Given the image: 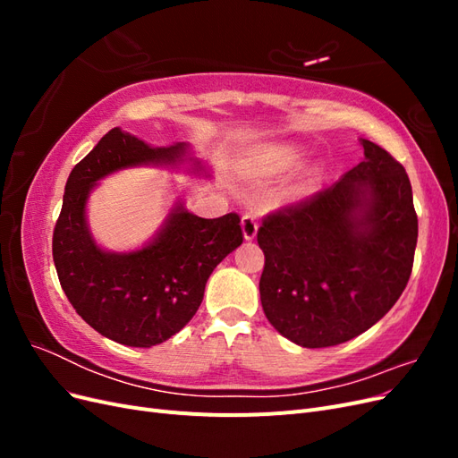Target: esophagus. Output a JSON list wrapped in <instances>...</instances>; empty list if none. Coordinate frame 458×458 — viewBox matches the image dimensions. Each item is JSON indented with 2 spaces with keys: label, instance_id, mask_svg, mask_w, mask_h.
Instances as JSON below:
<instances>
[{
  "label": "esophagus",
  "instance_id": "34e87169",
  "mask_svg": "<svg viewBox=\"0 0 458 458\" xmlns=\"http://www.w3.org/2000/svg\"><path fill=\"white\" fill-rule=\"evenodd\" d=\"M241 225H242L244 239L252 241L256 237V233H258V217L254 214H244Z\"/></svg>",
  "mask_w": 458,
  "mask_h": 458
}]
</instances>
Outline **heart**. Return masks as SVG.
Segmentation results:
<instances>
[{
    "instance_id": "b5f03b06",
    "label": "heart",
    "mask_w": 458,
    "mask_h": 458,
    "mask_svg": "<svg viewBox=\"0 0 458 458\" xmlns=\"http://www.w3.org/2000/svg\"><path fill=\"white\" fill-rule=\"evenodd\" d=\"M306 157V150L300 145L294 143H271L258 148L246 164V175L256 183H266L271 179L281 177L288 172L296 170L298 165L303 162ZM313 182V172H308L296 179L294 185L288 189L290 197H301L310 191Z\"/></svg>"
}]
</instances>
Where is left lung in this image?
Wrapping results in <instances>:
<instances>
[{"mask_svg":"<svg viewBox=\"0 0 458 458\" xmlns=\"http://www.w3.org/2000/svg\"><path fill=\"white\" fill-rule=\"evenodd\" d=\"M361 145L365 160L338 183L269 214L258 229L263 313L301 348H330L369 330L412 271L419 219L409 175L377 143Z\"/></svg>","mask_w":458,"mask_h":458,"instance_id":"obj_1","label":"left lung"}]
</instances>
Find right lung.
Instances as JSON below:
<instances>
[{
  "mask_svg": "<svg viewBox=\"0 0 458 458\" xmlns=\"http://www.w3.org/2000/svg\"><path fill=\"white\" fill-rule=\"evenodd\" d=\"M187 143L150 147L113 128L68 175L53 231V261L76 313L105 338L152 348L172 338L197 313L217 263L242 244L239 214L204 219L177 202L141 250L106 252L91 237L86 204L99 179L135 165H179Z\"/></svg>",
  "mask_w": 458,
  "mask_h": 458,
  "instance_id": "1",
  "label": "right lung"
}]
</instances>
